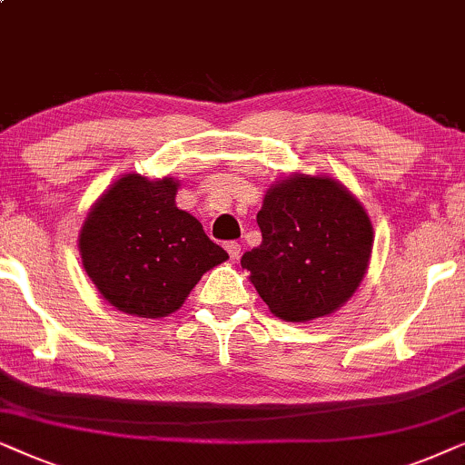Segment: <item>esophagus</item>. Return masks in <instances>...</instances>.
<instances>
[{"label":"esophagus","instance_id":"esophagus-1","mask_svg":"<svg viewBox=\"0 0 465 465\" xmlns=\"http://www.w3.org/2000/svg\"><path fill=\"white\" fill-rule=\"evenodd\" d=\"M240 249H242V246H240L238 242H227L225 244V251H227V255L233 259V262H236V259L240 257Z\"/></svg>","mask_w":465,"mask_h":465}]
</instances>
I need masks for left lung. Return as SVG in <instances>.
Instances as JSON below:
<instances>
[{
    "instance_id": "obj_1",
    "label": "left lung",
    "mask_w": 465,
    "mask_h": 465,
    "mask_svg": "<svg viewBox=\"0 0 465 465\" xmlns=\"http://www.w3.org/2000/svg\"><path fill=\"white\" fill-rule=\"evenodd\" d=\"M257 225L262 244L240 263L270 312L289 323L330 317L366 276L372 221L336 178L291 172L265 191Z\"/></svg>"
}]
</instances>
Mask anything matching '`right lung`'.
I'll return each instance as SVG.
<instances>
[{"instance_id": "right-lung-1", "label": "right lung", "mask_w": 465, "mask_h": 465, "mask_svg": "<svg viewBox=\"0 0 465 465\" xmlns=\"http://www.w3.org/2000/svg\"><path fill=\"white\" fill-rule=\"evenodd\" d=\"M174 178L123 174L97 197L80 227L83 268L116 311L170 317L208 270L229 255L202 223L176 206Z\"/></svg>"}]
</instances>
